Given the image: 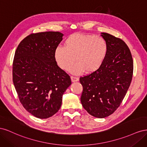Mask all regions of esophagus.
<instances>
[{
    "mask_svg": "<svg viewBox=\"0 0 147 147\" xmlns=\"http://www.w3.org/2000/svg\"><path fill=\"white\" fill-rule=\"evenodd\" d=\"M71 80H72V82H78L79 80V78H77V77L72 76V77H71Z\"/></svg>",
    "mask_w": 147,
    "mask_h": 147,
    "instance_id": "esophagus-1",
    "label": "esophagus"
}]
</instances>
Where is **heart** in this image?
<instances>
[{
	"instance_id": "heart-1",
	"label": "heart",
	"mask_w": 147,
	"mask_h": 147,
	"mask_svg": "<svg viewBox=\"0 0 147 147\" xmlns=\"http://www.w3.org/2000/svg\"><path fill=\"white\" fill-rule=\"evenodd\" d=\"M109 47L105 39L92 34L75 33L65 39L64 47H57L55 58L60 67L69 71L76 61L72 72L91 74L103 64L108 54Z\"/></svg>"
}]
</instances>
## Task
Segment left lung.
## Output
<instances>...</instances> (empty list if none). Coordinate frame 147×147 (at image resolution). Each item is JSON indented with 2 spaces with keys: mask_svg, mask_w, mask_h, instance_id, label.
<instances>
[{
  "mask_svg": "<svg viewBox=\"0 0 147 147\" xmlns=\"http://www.w3.org/2000/svg\"><path fill=\"white\" fill-rule=\"evenodd\" d=\"M101 34L109 47L105 60L97 72L80 78L83 108L99 118L109 117L119 107L133 75L132 57L126 43L108 33Z\"/></svg>",
  "mask_w": 147,
  "mask_h": 147,
  "instance_id": "8db88e82",
  "label": "left lung"
}]
</instances>
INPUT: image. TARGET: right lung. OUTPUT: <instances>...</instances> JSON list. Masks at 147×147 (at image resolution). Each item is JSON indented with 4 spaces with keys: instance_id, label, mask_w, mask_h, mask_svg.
Instances as JSON below:
<instances>
[{
    "instance_id": "right-lung-1",
    "label": "right lung",
    "mask_w": 147,
    "mask_h": 147,
    "mask_svg": "<svg viewBox=\"0 0 147 147\" xmlns=\"http://www.w3.org/2000/svg\"><path fill=\"white\" fill-rule=\"evenodd\" d=\"M63 36L53 31L31 34L15 51L13 82L20 101L28 112L40 119L58 112L63 95L72 84L69 75L55 58Z\"/></svg>"
}]
</instances>
